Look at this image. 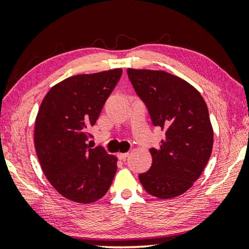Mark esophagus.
Wrapping results in <instances>:
<instances>
[{
	"mask_svg": "<svg viewBox=\"0 0 249 249\" xmlns=\"http://www.w3.org/2000/svg\"><path fill=\"white\" fill-rule=\"evenodd\" d=\"M117 156H118V159L120 160V161L124 162L125 160H127V158H128V153H118Z\"/></svg>",
	"mask_w": 249,
	"mask_h": 249,
	"instance_id": "esophagus-1",
	"label": "esophagus"
}]
</instances>
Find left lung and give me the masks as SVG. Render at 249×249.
<instances>
[{
    "mask_svg": "<svg viewBox=\"0 0 249 249\" xmlns=\"http://www.w3.org/2000/svg\"><path fill=\"white\" fill-rule=\"evenodd\" d=\"M136 93L147 107L152 122L164 131L153 162L141 173L149 195L169 199L182 195L199 178L213 147V128L202 95L186 80L162 70L127 69Z\"/></svg>",
    "mask_w": 249,
    "mask_h": 249,
    "instance_id": "8db88e82",
    "label": "left lung"
}]
</instances>
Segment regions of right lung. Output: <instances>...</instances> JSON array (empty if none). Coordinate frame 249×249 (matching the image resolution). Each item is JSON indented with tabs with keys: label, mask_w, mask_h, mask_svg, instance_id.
I'll return each instance as SVG.
<instances>
[{
	"label": "right lung",
	"mask_w": 249,
	"mask_h": 249,
	"mask_svg": "<svg viewBox=\"0 0 249 249\" xmlns=\"http://www.w3.org/2000/svg\"><path fill=\"white\" fill-rule=\"evenodd\" d=\"M122 69L77 74L54 85L35 121V148L44 175L66 198L89 204L102 198L117 172V158L89 148L88 128L98 119Z\"/></svg>",
	"instance_id": "right-lung-1"
}]
</instances>
